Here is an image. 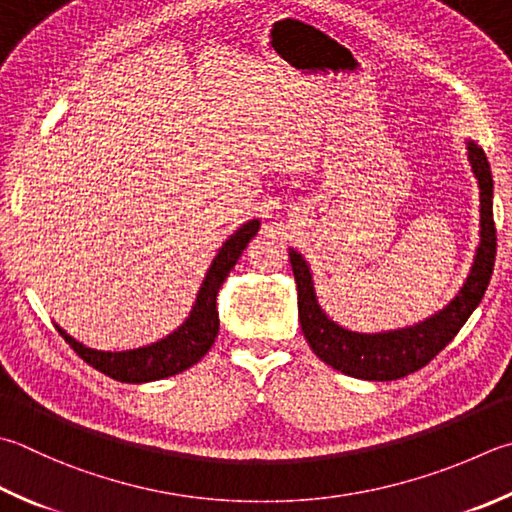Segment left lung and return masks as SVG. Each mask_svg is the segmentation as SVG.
Returning a JSON list of instances; mask_svg holds the SVG:
<instances>
[{
    "label": "left lung",
    "instance_id": "1",
    "mask_svg": "<svg viewBox=\"0 0 512 512\" xmlns=\"http://www.w3.org/2000/svg\"><path fill=\"white\" fill-rule=\"evenodd\" d=\"M468 158L481 189V243L475 263L461 292L448 307L426 321L383 334H359L343 330L325 316L316 303L310 267L301 254L289 249L298 292V318L312 352L323 363L347 376L365 381H394L421 370L446 347L475 312L486 294L495 267L497 229L493 220V173L486 153L475 142H468Z\"/></svg>",
    "mask_w": 512,
    "mask_h": 512
}]
</instances>
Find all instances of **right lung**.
I'll use <instances>...</instances> for the list:
<instances>
[{
  "label": "right lung",
  "mask_w": 512,
  "mask_h": 512,
  "mask_svg": "<svg viewBox=\"0 0 512 512\" xmlns=\"http://www.w3.org/2000/svg\"><path fill=\"white\" fill-rule=\"evenodd\" d=\"M258 225V220H249L247 225L240 227L236 234L220 247V252L214 258V263H211L205 281H202L194 310H191L187 321L182 323L176 332L169 334L167 339L147 347H138V350L100 352L71 339L60 325H55L57 332L64 336V341L73 347L75 354L80 356L82 361L89 363L91 368L98 372L111 376L115 381L147 383L185 372L191 365H196L216 341L220 325L216 307L218 289L238 263V258L243 254L249 240L256 236Z\"/></svg>",
  "instance_id": "1"
}]
</instances>
